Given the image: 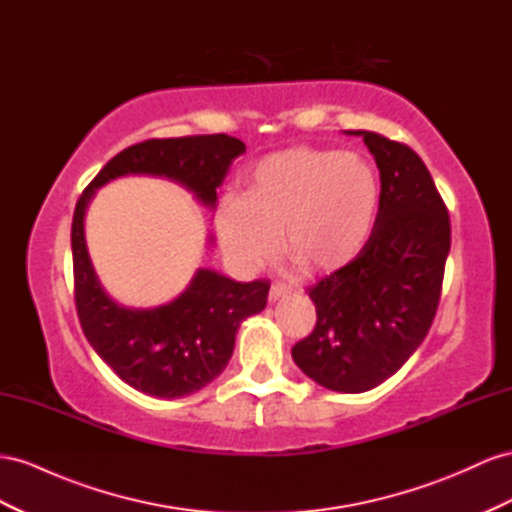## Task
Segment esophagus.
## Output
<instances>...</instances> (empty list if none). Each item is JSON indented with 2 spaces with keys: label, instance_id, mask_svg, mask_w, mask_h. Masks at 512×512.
<instances>
[{
  "label": "esophagus",
  "instance_id": "34e87169",
  "mask_svg": "<svg viewBox=\"0 0 512 512\" xmlns=\"http://www.w3.org/2000/svg\"><path fill=\"white\" fill-rule=\"evenodd\" d=\"M288 295H290V288L286 284H280V282L271 284V288H269V301H278V299H284Z\"/></svg>",
  "mask_w": 512,
  "mask_h": 512
}]
</instances>
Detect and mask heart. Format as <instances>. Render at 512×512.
Listing matches in <instances>:
<instances>
[{
    "mask_svg": "<svg viewBox=\"0 0 512 512\" xmlns=\"http://www.w3.org/2000/svg\"><path fill=\"white\" fill-rule=\"evenodd\" d=\"M381 183L357 153L297 146L260 159L245 193L217 209V234L241 267L265 265L278 247L306 273H327L359 256L377 226Z\"/></svg>",
    "mask_w": 512,
    "mask_h": 512,
    "instance_id": "obj_1",
    "label": "heart"
}]
</instances>
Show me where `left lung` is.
<instances>
[{
	"instance_id": "8db88e82",
	"label": "left lung",
	"mask_w": 512,
	"mask_h": 512,
	"mask_svg": "<svg viewBox=\"0 0 512 512\" xmlns=\"http://www.w3.org/2000/svg\"><path fill=\"white\" fill-rule=\"evenodd\" d=\"M377 161L375 232L349 265L308 288L316 325L293 347L295 364L327 390L359 394L390 379L433 325L450 252V217L413 150L353 131Z\"/></svg>"
}]
</instances>
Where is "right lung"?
Returning <instances> with one entry per match:
<instances>
[{
    "label": "right lung",
    "instance_id": "right-lung-1",
    "mask_svg": "<svg viewBox=\"0 0 512 512\" xmlns=\"http://www.w3.org/2000/svg\"><path fill=\"white\" fill-rule=\"evenodd\" d=\"M243 153L245 144L224 133L146 140L109 159L77 200L71 247L79 323L96 355L137 392L181 398L222 375L241 321L265 310L269 282H234L198 269L185 293L168 306L124 308L105 293L90 262L84 234L88 202L118 176L150 174L181 183L213 209L217 187Z\"/></svg>",
    "mask_w": 512,
    "mask_h": 512
}]
</instances>
